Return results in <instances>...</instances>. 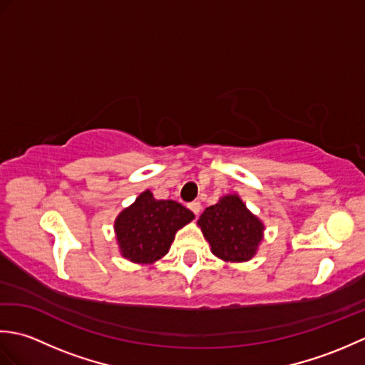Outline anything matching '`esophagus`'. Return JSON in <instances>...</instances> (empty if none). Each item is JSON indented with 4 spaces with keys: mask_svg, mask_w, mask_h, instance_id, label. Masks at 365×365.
<instances>
[{
    "mask_svg": "<svg viewBox=\"0 0 365 365\" xmlns=\"http://www.w3.org/2000/svg\"><path fill=\"white\" fill-rule=\"evenodd\" d=\"M188 207H190V210L195 213L196 216L199 215V212H200V202H197V200H195V202H191Z\"/></svg>",
    "mask_w": 365,
    "mask_h": 365,
    "instance_id": "34e87169",
    "label": "esophagus"
}]
</instances>
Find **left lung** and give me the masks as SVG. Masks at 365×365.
Wrapping results in <instances>:
<instances>
[{
    "instance_id": "1",
    "label": "left lung",
    "mask_w": 365,
    "mask_h": 365,
    "mask_svg": "<svg viewBox=\"0 0 365 365\" xmlns=\"http://www.w3.org/2000/svg\"><path fill=\"white\" fill-rule=\"evenodd\" d=\"M197 226L213 255L230 263L251 260L259 251L265 230V224L238 195L221 196L215 205L207 207Z\"/></svg>"
}]
</instances>
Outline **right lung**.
Returning <instances> with one entry per match:
<instances>
[{
  "instance_id": "right-lung-1",
  "label": "right lung",
  "mask_w": 365,
  "mask_h": 365,
  "mask_svg": "<svg viewBox=\"0 0 365 365\" xmlns=\"http://www.w3.org/2000/svg\"><path fill=\"white\" fill-rule=\"evenodd\" d=\"M195 220L187 207L175 200L155 199L150 190L143 191L114 221V234L123 259L150 265L169 252L177 230Z\"/></svg>"
}]
</instances>
